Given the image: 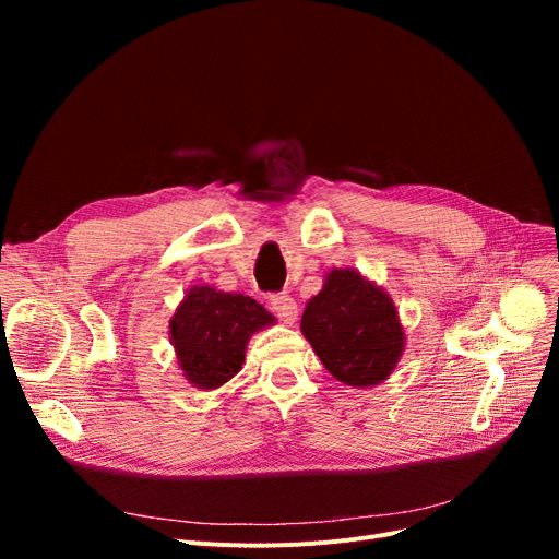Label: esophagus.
I'll list each match as a JSON object with an SVG mask.
<instances>
[{
	"label": "esophagus",
	"instance_id": "1",
	"mask_svg": "<svg viewBox=\"0 0 559 559\" xmlns=\"http://www.w3.org/2000/svg\"><path fill=\"white\" fill-rule=\"evenodd\" d=\"M270 306L272 310L281 317V321H285V324H295L297 317H299V306L297 301L292 299L289 295H276L270 299Z\"/></svg>",
	"mask_w": 559,
	"mask_h": 559
}]
</instances>
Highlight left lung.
<instances>
[{
    "label": "left lung",
    "instance_id": "8db88e82",
    "mask_svg": "<svg viewBox=\"0 0 559 559\" xmlns=\"http://www.w3.org/2000/svg\"><path fill=\"white\" fill-rule=\"evenodd\" d=\"M301 333L333 378L367 390L396 369L405 331L388 292L354 267L331 270L304 310Z\"/></svg>",
    "mask_w": 559,
    "mask_h": 559
}]
</instances>
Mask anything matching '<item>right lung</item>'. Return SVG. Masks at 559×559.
<instances>
[{
  "mask_svg": "<svg viewBox=\"0 0 559 559\" xmlns=\"http://www.w3.org/2000/svg\"><path fill=\"white\" fill-rule=\"evenodd\" d=\"M276 317L240 292L194 285L169 319V342L183 378L197 390H217L242 369L251 335Z\"/></svg>",
  "mask_w": 559,
  "mask_h": 559,
  "instance_id": "add662e5",
  "label": "right lung"
}]
</instances>
